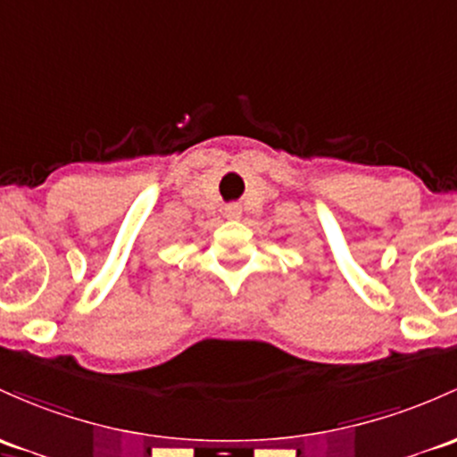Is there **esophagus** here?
<instances>
[{"label":"esophagus","instance_id":"1","mask_svg":"<svg viewBox=\"0 0 457 457\" xmlns=\"http://www.w3.org/2000/svg\"><path fill=\"white\" fill-rule=\"evenodd\" d=\"M241 214L243 210L238 204H229L228 208H225V216H228V219H241Z\"/></svg>","mask_w":457,"mask_h":457}]
</instances>
